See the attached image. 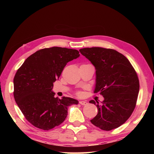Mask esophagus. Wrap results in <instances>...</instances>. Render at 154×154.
<instances>
[{"label": "esophagus", "instance_id": "obj_1", "mask_svg": "<svg viewBox=\"0 0 154 154\" xmlns=\"http://www.w3.org/2000/svg\"><path fill=\"white\" fill-rule=\"evenodd\" d=\"M79 104H81L82 105H88V103L86 101H84V100H81L79 101Z\"/></svg>", "mask_w": 154, "mask_h": 154}]
</instances>
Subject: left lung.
Listing matches in <instances>:
<instances>
[{"label": "left lung", "instance_id": "8db88e82", "mask_svg": "<svg viewBox=\"0 0 154 154\" xmlns=\"http://www.w3.org/2000/svg\"><path fill=\"white\" fill-rule=\"evenodd\" d=\"M79 51L94 66V93L104 97L101 105L90 101L98 109L91 123L106 131L117 128L126 122L136 106L139 92L137 72L128 60L114 49L87 48Z\"/></svg>", "mask_w": 154, "mask_h": 154}]
</instances>
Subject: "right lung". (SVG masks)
Wrapping results in <instances>:
<instances>
[{"label":"right lung","instance_id":"right-lung-1","mask_svg":"<svg viewBox=\"0 0 154 154\" xmlns=\"http://www.w3.org/2000/svg\"><path fill=\"white\" fill-rule=\"evenodd\" d=\"M77 49L53 47L40 49L26 60L14 79L15 102L26 119L38 128L49 130L66 119L68 106L78 100L55 98L54 82L68 62L77 58Z\"/></svg>","mask_w":154,"mask_h":154}]
</instances>
